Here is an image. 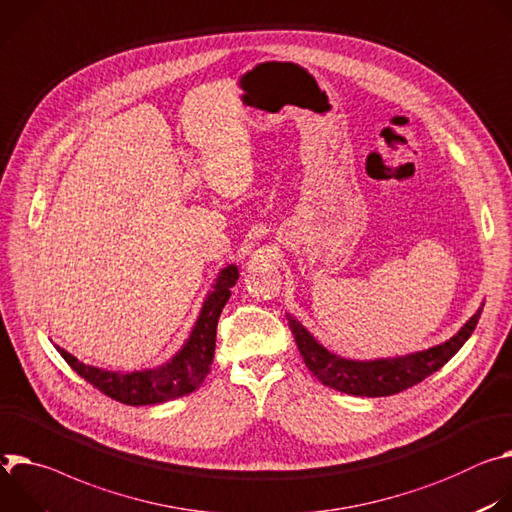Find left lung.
Segmentation results:
<instances>
[{"label": "left lung", "mask_w": 512, "mask_h": 512, "mask_svg": "<svg viewBox=\"0 0 512 512\" xmlns=\"http://www.w3.org/2000/svg\"><path fill=\"white\" fill-rule=\"evenodd\" d=\"M482 307L484 303L458 329L456 335L437 346L405 356L374 360H354L329 352L297 317L287 313V319L305 366L321 384L352 396H368V399H374V396H390L407 390L437 372L443 364H447L468 342V337L476 329Z\"/></svg>", "instance_id": "1"}]
</instances>
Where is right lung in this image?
Segmentation results:
<instances>
[{"mask_svg":"<svg viewBox=\"0 0 512 512\" xmlns=\"http://www.w3.org/2000/svg\"><path fill=\"white\" fill-rule=\"evenodd\" d=\"M238 278L240 272L236 264H227L219 270L211 285V291L203 299L201 311L189 331V337L185 339V344L173 358H168L160 366L132 372L107 370L85 364L59 346L54 348L81 378H85L97 390L124 405L142 407L181 399V396L197 390L211 370L217 321L225 303L232 297V287L236 285Z\"/></svg>","mask_w":512,"mask_h":512,"instance_id":"add662e5","label":"right lung"}]
</instances>
